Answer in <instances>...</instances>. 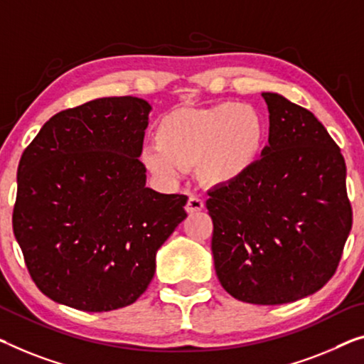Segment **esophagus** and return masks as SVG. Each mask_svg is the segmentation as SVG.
<instances>
[{
    "mask_svg": "<svg viewBox=\"0 0 364 364\" xmlns=\"http://www.w3.org/2000/svg\"><path fill=\"white\" fill-rule=\"evenodd\" d=\"M204 209V200L198 198V196H189L188 203H186V210L189 214L193 213H199V210Z\"/></svg>",
    "mask_w": 364,
    "mask_h": 364,
    "instance_id": "obj_1",
    "label": "esophagus"
}]
</instances>
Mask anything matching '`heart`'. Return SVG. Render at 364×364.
Wrapping results in <instances>:
<instances>
[{
	"label": "heart",
	"instance_id": "1",
	"mask_svg": "<svg viewBox=\"0 0 364 364\" xmlns=\"http://www.w3.org/2000/svg\"><path fill=\"white\" fill-rule=\"evenodd\" d=\"M156 147L144 151V165L173 181L196 166L205 186H227L250 173L267 145V122L255 107L225 101L199 109H178L161 119Z\"/></svg>",
	"mask_w": 364,
	"mask_h": 364
}]
</instances>
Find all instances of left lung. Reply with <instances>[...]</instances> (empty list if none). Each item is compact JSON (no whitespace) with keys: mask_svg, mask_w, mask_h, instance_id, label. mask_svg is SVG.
<instances>
[{"mask_svg":"<svg viewBox=\"0 0 364 364\" xmlns=\"http://www.w3.org/2000/svg\"><path fill=\"white\" fill-rule=\"evenodd\" d=\"M269 137L253 170L209 191L217 278L235 299L276 306L321 289L351 230L346 166L311 111L262 93Z\"/></svg>","mask_w":364,"mask_h":364,"instance_id":"obj_1","label":"left lung"}]
</instances>
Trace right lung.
I'll use <instances>...</instances> for the list:
<instances>
[{
    "mask_svg": "<svg viewBox=\"0 0 364 364\" xmlns=\"http://www.w3.org/2000/svg\"><path fill=\"white\" fill-rule=\"evenodd\" d=\"M151 106L100 97L48 119L21 156L13 230L42 294L85 312L135 302L188 196L145 186Z\"/></svg>",
    "mask_w": 364,
    "mask_h": 364,
    "instance_id": "1",
    "label": "right lung"
}]
</instances>
